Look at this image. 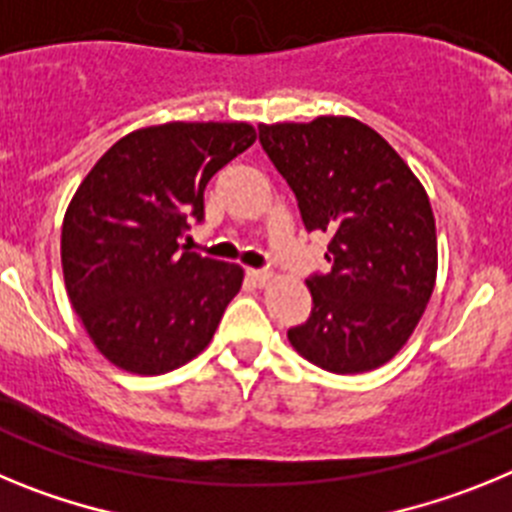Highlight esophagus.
<instances>
[{
  "label": "esophagus",
  "instance_id": "obj_1",
  "mask_svg": "<svg viewBox=\"0 0 512 512\" xmlns=\"http://www.w3.org/2000/svg\"><path fill=\"white\" fill-rule=\"evenodd\" d=\"M248 279H251L256 287H269L271 279H274V274H271V271H264V269H248Z\"/></svg>",
  "mask_w": 512,
  "mask_h": 512
}]
</instances>
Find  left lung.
Masks as SVG:
<instances>
[{
	"label": "left lung",
	"instance_id": "8db88e82",
	"mask_svg": "<svg viewBox=\"0 0 512 512\" xmlns=\"http://www.w3.org/2000/svg\"><path fill=\"white\" fill-rule=\"evenodd\" d=\"M307 230L330 235V271L307 279L312 312L287 333L310 364L364 374L400 354L436 287V217L418 176L356 117L259 125Z\"/></svg>",
	"mask_w": 512,
	"mask_h": 512
}]
</instances>
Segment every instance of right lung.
Returning a JSON list of instances; mask_svg holds the SVG:
<instances>
[{
	"instance_id": "1",
	"label": "right lung",
	"mask_w": 512,
	"mask_h": 512,
	"mask_svg": "<svg viewBox=\"0 0 512 512\" xmlns=\"http://www.w3.org/2000/svg\"><path fill=\"white\" fill-rule=\"evenodd\" d=\"M248 122H164L122 135L71 197L66 295L87 336L130 374H166L210 346L243 269L179 248L205 187L253 146Z\"/></svg>"
}]
</instances>
